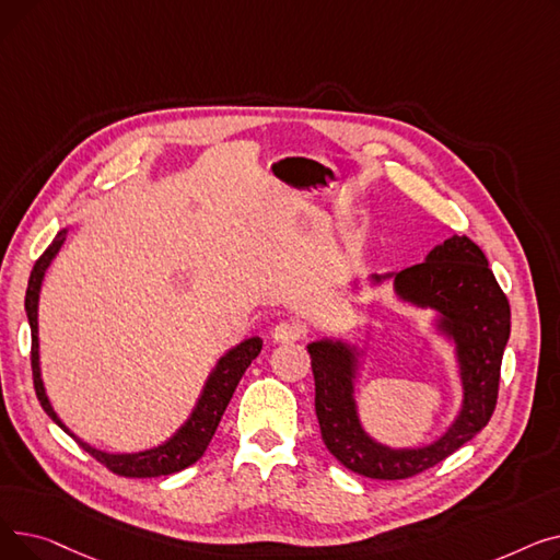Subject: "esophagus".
Returning <instances> with one entry per match:
<instances>
[{
  "label": "esophagus",
  "mask_w": 560,
  "mask_h": 560,
  "mask_svg": "<svg viewBox=\"0 0 560 560\" xmlns=\"http://www.w3.org/2000/svg\"><path fill=\"white\" fill-rule=\"evenodd\" d=\"M300 336H302L300 327L290 325V322H279V325L272 329V338H275V342H281V345H292V342H298V340H300Z\"/></svg>",
  "instance_id": "obj_1"
}]
</instances>
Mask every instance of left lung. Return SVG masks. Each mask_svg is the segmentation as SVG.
<instances>
[{"label":"left lung","mask_w":560,"mask_h":560,"mask_svg":"<svg viewBox=\"0 0 560 560\" xmlns=\"http://www.w3.org/2000/svg\"><path fill=\"white\" fill-rule=\"evenodd\" d=\"M368 281L372 288L390 283L399 304L431 311V331L450 345L460 386V406L445 433L427 445L390 447L361 420L357 390L368 351L347 338H317L306 345L315 376V413L327 450L351 472L395 481L424 472L488 424L511 336V306L486 254L467 235L435 245L413 268L370 275ZM349 285L361 292L357 279Z\"/></svg>","instance_id":"obj_1"}]
</instances>
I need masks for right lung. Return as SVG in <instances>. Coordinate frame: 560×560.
<instances>
[{"instance_id": "obj_1", "label": "right lung", "mask_w": 560, "mask_h": 560, "mask_svg": "<svg viewBox=\"0 0 560 560\" xmlns=\"http://www.w3.org/2000/svg\"><path fill=\"white\" fill-rule=\"evenodd\" d=\"M74 226H66L56 233L54 243L45 249V254L36 260L32 277H28V285H26V298H24V311H26V319L28 327H32V368H34V388L38 395V401L43 406L45 413L61 427L68 435H72L77 443L91 454L93 458H97L102 465H106L110 472L120 475V477H136V479H144V477H165V475H174L179 469L192 465L195 460H199L209 447L211 438L224 416V410L235 393V386L241 384V378L245 374V370L252 365V361L260 354L262 340L258 336H252L247 340H243L241 345H235L233 349L224 351V354L218 359L215 368L211 370L209 378L201 388V395L197 397V404L192 408L190 418L176 429L165 443L142 450V452H104L97 450L93 445H88L85 440H81L79 435H74L63 420L56 416V410L45 393V384H43V372H40V340H38V302H40V288L45 281V272L49 270V265L54 262V258L61 252L66 238L70 235Z\"/></svg>"}]
</instances>
